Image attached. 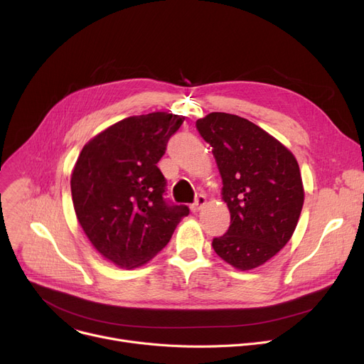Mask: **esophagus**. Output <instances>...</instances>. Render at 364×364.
<instances>
[{"label": "esophagus", "instance_id": "34e87169", "mask_svg": "<svg viewBox=\"0 0 364 364\" xmlns=\"http://www.w3.org/2000/svg\"><path fill=\"white\" fill-rule=\"evenodd\" d=\"M205 203H206V198L203 196V195H199L198 198H196V200H195V203L190 206V209H192V213H199L200 209L205 206Z\"/></svg>", "mask_w": 364, "mask_h": 364}]
</instances>
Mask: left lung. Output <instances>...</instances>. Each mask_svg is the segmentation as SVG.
<instances>
[{
    "label": "left lung",
    "instance_id": "left-lung-1",
    "mask_svg": "<svg viewBox=\"0 0 364 364\" xmlns=\"http://www.w3.org/2000/svg\"><path fill=\"white\" fill-rule=\"evenodd\" d=\"M196 128L213 146L232 218L214 251L237 270L257 269L295 232L304 205L299 165L288 147L237 114L213 112Z\"/></svg>",
    "mask_w": 364,
    "mask_h": 364
}]
</instances>
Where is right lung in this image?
<instances>
[{"instance_id":"add662e5","label":"right lung","mask_w":364,"mask_h":364,"mask_svg":"<svg viewBox=\"0 0 364 364\" xmlns=\"http://www.w3.org/2000/svg\"><path fill=\"white\" fill-rule=\"evenodd\" d=\"M180 114L129 117L92 137L72 171L76 218L91 245L119 269H136L162 251L186 205H168L158 168L166 143L183 124Z\"/></svg>"}]
</instances>
